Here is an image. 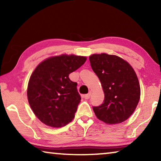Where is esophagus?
<instances>
[{"mask_svg":"<svg viewBox=\"0 0 161 161\" xmlns=\"http://www.w3.org/2000/svg\"><path fill=\"white\" fill-rule=\"evenodd\" d=\"M91 92H89L88 94H84V99H89V98H90V97H91Z\"/></svg>","mask_w":161,"mask_h":161,"instance_id":"obj_1","label":"esophagus"}]
</instances>
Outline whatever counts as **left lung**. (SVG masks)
Returning <instances> with one entry per match:
<instances>
[{"mask_svg": "<svg viewBox=\"0 0 161 161\" xmlns=\"http://www.w3.org/2000/svg\"><path fill=\"white\" fill-rule=\"evenodd\" d=\"M104 93L103 103L93 107L98 119L106 124H120L129 119L140 99L141 89L132 67L121 58L105 53L89 57Z\"/></svg>", "mask_w": 161, "mask_h": 161, "instance_id": "8db88e82", "label": "left lung"}]
</instances>
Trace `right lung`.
<instances>
[{
  "label": "right lung",
  "instance_id": "right-lung-1",
  "mask_svg": "<svg viewBox=\"0 0 161 161\" xmlns=\"http://www.w3.org/2000/svg\"><path fill=\"white\" fill-rule=\"evenodd\" d=\"M85 57L74 54L53 57L35 68L28 86L29 104L35 115L51 127H62L72 121L81 97L70 73L84 64Z\"/></svg>",
  "mask_w": 161,
  "mask_h": 161
}]
</instances>
